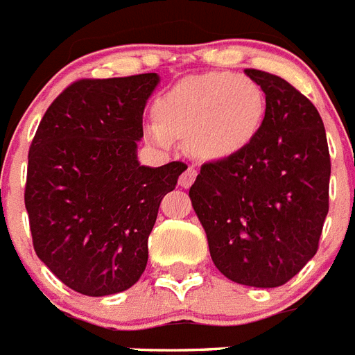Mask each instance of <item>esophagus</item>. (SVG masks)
<instances>
[{"instance_id": "esophagus-1", "label": "esophagus", "mask_w": 355, "mask_h": 355, "mask_svg": "<svg viewBox=\"0 0 355 355\" xmlns=\"http://www.w3.org/2000/svg\"><path fill=\"white\" fill-rule=\"evenodd\" d=\"M195 178H197V169L189 166V168H187L186 171L180 175V178H178V184H180L182 187H191V184L195 182Z\"/></svg>"}]
</instances>
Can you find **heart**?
<instances>
[{
	"instance_id": "1",
	"label": "heart",
	"mask_w": 355,
	"mask_h": 355,
	"mask_svg": "<svg viewBox=\"0 0 355 355\" xmlns=\"http://www.w3.org/2000/svg\"><path fill=\"white\" fill-rule=\"evenodd\" d=\"M148 131L158 146L169 137L187 138L200 160H226L243 153L261 132L266 96L252 78L233 73H206L178 82L158 98Z\"/></svg>"
}]
</instances>
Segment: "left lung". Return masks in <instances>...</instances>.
<instances>
[{"instance_id": "8db88e82", "label": "left lung", "mask_w": 355, "mask_h": 355, "mask_svg": "<svg viewBox=\"0 0 355 355\" xmlns=\"http://www.w3.org/2000/svg\"><path fill=\"white\" fill-rule=\"evenodd\" d=\"M246 74L266 94L261 132L243 153L204 164L189 197L218 272L275 288L318 253L330 153L318 109L301 91L266 71Z\"/></svg>"}]
</instances>
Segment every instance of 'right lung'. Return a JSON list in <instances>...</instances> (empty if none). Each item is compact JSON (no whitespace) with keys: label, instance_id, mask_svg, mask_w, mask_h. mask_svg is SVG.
Instances as JSON below:
<instances>
[{"label":"right lung","instance_id":"obj_1","mask_svg":"<svg viewBox=\"0 0 355 355\" xmlns=\"http://www.w3.org/2000/svg\"><path fill=\"white\" fill-rule=\"evenodd\" d=\"M155 73L82 78L58 94L28 149L25 207L34 252L71 290L123 292L148 264L162 198L187 168L137 160Z\"/></svg>","mask_w":355,"mask_h":355}]
</instances>
